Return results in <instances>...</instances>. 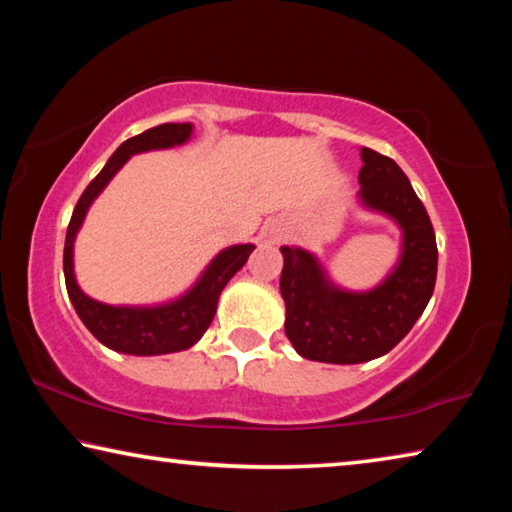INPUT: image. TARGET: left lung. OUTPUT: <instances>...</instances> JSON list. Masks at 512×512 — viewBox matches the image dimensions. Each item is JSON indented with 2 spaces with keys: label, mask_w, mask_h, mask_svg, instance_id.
<instances>
[{
  "label": "left lung",
  "mask_w": 512,
  "mask_h": 512,
  "mask_svg": "<svg viewBox=\"0 0 512 512\" xmlns=\"http://www.w3.org/2000/svg\"><path fill=\"white\" fill-rule=\"evenodd\" d=\"M361 160V201L400 223L402 259L377 289L348 293L327 282L307 250L282 246L284 332L298 354L311 361L363 363L391 352L411 332L436 287V232L409 178L395 160L366 146Z\"/></svg>",
  "instance_id": "8db88e82"
}]
</instances>
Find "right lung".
<instances>
[{
  "label": "right lung",
  "instance_id": "obj_1",
  "mask_svg": "<svg viewBox=\"0 0 512 512\" xmlns=\"http://www.w3.org/2000/svg\"><path fill=\"white\" fill-rule=\"evenodd\" d=\"M189 135H192V124H160L126 140L112 153V158L99 171V176L85 187L79 203L74 207L72 219H69L63 253L69 300H72L83 325L110 350L149 357V354H169L192 348L205 334V329L210 327L223 287L248 262L250 253L255 250L253 244L225 248L223 253L214 257V262L207 266V271L187 296L160 307H110L85 296L79 284H76L72 264L74 237L81 228L90 203L108 185V180L124 167L131 155L151 149H169V146L187 142Z\"/></svg>",
  "mask_w": 512,
  "mask_h": 512
}]
</instances>
